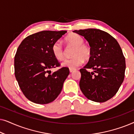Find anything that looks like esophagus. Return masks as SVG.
<instances>
[{
  "instance_id": "1",
  "label": "esophagus",
  "mask_w": 134,
  "mask_h": 134,
  "mask_svg": "<svg viewBox=\"0 0 134 134\" xmlns=\"http://www.w3.org/2000/svg\"><path fill=\"white\" fill-rule=\"evenodd\" d=\"M75 70H76V69L75 68H69V71H70V72H72Z\"/></svg>"
}]
</instances>
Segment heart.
<instances>
[{
	"mask_svg": "<svg viewBox=\"0 0 134 134\" xmlns=\"http://www.w3.org/2000/svg\"><path fill=\"white\" fill-rule=\"evenodd\" d=\"M65 41L68 46L74 47L71 55L72 58L65 60L62 66L69 68H76L82 65L84 60L90 59L91 55V49L90 46L83 43V38L79 35L71 34L65 38ZM53 55L57 60H62L65 57V52L62 44L57 41L52 46Z\"/></svg>",
	"mask_w": 134,
	"mask_h": 134,
	"instance_id": "1",
	"label": "heart"
}]
</instances>
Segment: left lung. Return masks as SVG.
Here are the masks:
<instances>
[{"label": "left lung", "mask_w": 134, "mask_h": 134, "mask_svg": "<svg viewBox=\"0 0 134 134\" xmlns=\"http://www.w3.org/2000/svg\"><path fill=\"white\" fill-rule=\"evenodd\" d=\"M88 42L91 55L88 63L80 69V88L86 98L104 102L118 92L124 79L125 58L115 38L104 31L95 29L74 30ZM87 69H93L89 72Z\"/></svg>", "instance_id": "left-lung-1"}]
</instances>
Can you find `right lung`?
Wrapping results in <instances>:
<instances>
[{"instance_id": "add662e5", "label": "right lung", "mask_w": 134, "mask_h": 134, "mask_svg": "<svg viewBox=\"0 0 134 134\" xmlns=\"http://www.w3.org/2000/svg\"><path fill=\"white\" fill-rule=\"evenodd\" d=\"M67 31L44 30L30 35L18 47L14 57V75L24 96L34 103L54 101L69 74L63 67L52 73L60 63L54 57L52 46Z\"/></svg>"}]
</instances>
